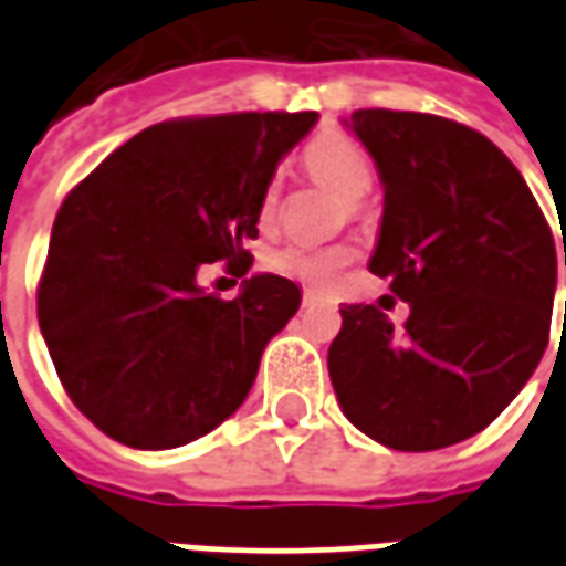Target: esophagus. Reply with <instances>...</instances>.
<instances>
[{
  "mask_svg": "<svg viewBox=\"0 0 566 566\" xmlns=\"http://www.w3.org/2000/svg\"><path fill=\"white\" fill-rule=\"evenodd\" d=\"M318 300H321L318 291H312V287H306V291H303V306H312V303H318Z\"/></svg>",
  "mask_w": 566,
  "mask_h": 566,
  "instance_id": "obj_1",
  "label": "esophagus"
}]
</instances>
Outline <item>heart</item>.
<instances>
[{
  "label": "heart",
  "instance_id": "b5f03b06",
  "mask_svg": "<svg viewBox=\"0 0 566 566\" xmlns=\"http://www.w3.org/2000/svg\"><path fill=\"white\" fill-rule=\"evenodd\" d=\"M303 163L318 178L321 185L336 190L345 202H357L373 187V163L364 148L339 133H324L312 142L303 154ZM282 206V178L272 175L263 193H260L258 218L263 227H272ZM357 251L352 245H315V242H287L270 254V266L282 275H291L296 282H306L312 287H333L339 284L345 270L355 263Z\"/></svg>",
  "mask_w": 566,
  "mask_h": 566
}]
</instances>
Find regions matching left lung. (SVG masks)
I'll return each mask as SVG.
<instances>
[{
  "label": "left lung",
  "mask_w": 566,
  "mask_h": 566,
  "mask_svg": "<svg viewBox=\"0 0 566 566\" xmlns=\"http://www.w3.org/2000/svg\"><path fill=\"white\" fill-rule=\"evenodd\" d=\"M345 124L385 187L369 272L409 303V318L394 331L379 306L339 308L333 391L381 446L446 449L485 430L546 352L552 230L522 172L482 133L388 108H360Z\"/></svg>",
  "instance_id": "8db88e82"
}]
</instances>
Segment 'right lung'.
<instances>
[{
    "instance_id": "1",
    "label": "right lung",
    "mask_w": 566,
    "mask_h": 566,
    "mask_svg": "<svg viewBox=\"0 0 566 566\" xmlns=\"http://www.w3.org/2000/svg\"><path fill=\"white\" fill-rule=\"evenodd\" d=\"M315 112L181 117L108 154L56 211L39 327L56 376L105 437L178 449L245 403L260 355L300 308L291 279L260 272L235 300L199 266L251 270L263 187Z\"/></svg>"
}]
</instances>
